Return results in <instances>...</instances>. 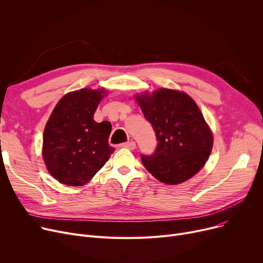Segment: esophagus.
<instances>
[{
  "instance_id": "esophagus-1",
  "label": "esophagus",
  "mask_w": 263,
  "mask_h": 263,
  "mask_svg": "<svg viewBox=\"0 0 263 263\" xmlns=\"http://www.w3.org/2000/svg\"><path fill=\"white\" fill-rule=\"evenodd\" d=\"M121 147H123V148H127V149H129V150H134V149H135V147H136V145H135V143H134V142H128V143H123V144H121Z\"/></svg>"
}]
</instances>
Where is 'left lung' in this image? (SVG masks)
<instances>
[{"mask_svg":"<svg viewBox=\"0 0 263 263\" xmlns=\"http://www.w3.org/2000/svg\"><path fill=\"white\" fill-rule=\"evenodd\" d=\"M136 99L158 141L153 155L141 156L144 166L163 183L186 181L203 167L213 145L197 104L186 93L166 88Z\"/></svg>","mask_w":263,"mask_h":263,"instance_id":"8db88e82","label":"left lung"}]
</instances>
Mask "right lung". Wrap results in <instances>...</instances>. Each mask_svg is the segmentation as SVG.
Here are the masks:
<instances>
[{"label":"right lung","instance_id":"obj_1","mask_svg":"<svg viewBox=\"0 0 263 263\" xmlns=\"http://www.w3.org/2000/svg\"><path fill=\"white\" fill-rule=\"evenodd\" d=\"M103 93L87 88L67 93L46 124L43 157L49 173L63 184L87 183L114 153L108 145L110 123L93 120Z\"/></svg>","mask_w":263,"mask_h":263}]
</instances>
